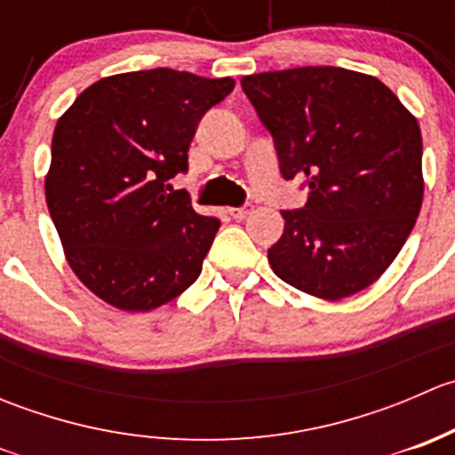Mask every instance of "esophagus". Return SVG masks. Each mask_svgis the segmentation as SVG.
<instances>
[{
    "label": "esophagus",
    "mask_w": 455,
    "mask_h": 455,
    "mask_svg": "<svg viewBox=\"0 0 455 455\" xmlns=\"http://www.w3.org/2000/svg\"><path fill=\"white\" fill-rule=\"evenodd\" d=\"M251 211H253V204H251V202H244L242 206H233V209H228V215L235 220H244Z\"/></svg>",
    "instance_id": "obj_1"
}]
</instances>
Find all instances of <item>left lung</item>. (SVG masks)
I'll list each match as a JSON object with an SVG mask.
<instances>
[{
    "label": "left lung",
    "mask_w": 455,
    "mask_h": 455,
    "mask_svg": "<svg viewBox=\"0 0 455 455\" xmlns=\"http://www.w3.org/2000/svg\"><path fill=\"white\" fill-rule=\"evenodd\" d=\"M273 136L279 172L304 178L308 200L283 209L268 249L291 286L343 299L385 273L423 204V139L416 118L379 79L332 66L242 79Z\"/></svg>",
    "instance_id": "1"
}]
</instances>
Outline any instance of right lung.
Segmentation results:
<instances>
[{"instance_id":"right-lung-1","label":"right lung","mask_w":455,"mask_h":455,"mask_svg":"<svg viewBox=\"0 0 455 455\" xmlns=\"http://www.w3.org/2000/svg\"><path fill=\"white\" fill-rule=\"evenodd\" d=\"M233 87L169 68L125 72L59 118L45 202L72 270L109 306L145 313L200 277L220 220L169 180L187 173L196 127Z\"/></svg>"}]
</instances>
